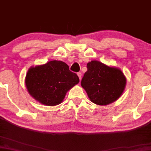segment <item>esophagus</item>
Wrapping results in <instances>:
<instances>
[{
    "instance_id": "34e87169",
    "label": "esophagus",
    "mask_w": 151,
    "mask_h": 151,
    "mask_svg": "<svg viewBox=\"0 0 151 151\" xmlns=\"http://www.w3.org/2000/svg\"><path fill=\"white\" fill-rule=\"evenodd\" d=\"M77 75L79 78V80L81 81V72H79V73H77Z\"/></svg>"
}]
</instances>
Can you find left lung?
Here are the masks:
<instances>
[{"mask_svg": "<svg viewBox=\"0 0 151 151\" xmlns=\"http://www.w3.org/2000/svg\"><path fill=\"white\" fill-rule=\"evenodd\" d=\"M87 68L81 85L92 103L98 106L109 105L122 96L126 78L119 68L96 60L88 63Z\"/></svg>", "mask_w": 151, "mask_h": 151, "instance_id": "left-lung-1", "label": "left lung"}]
</instances>
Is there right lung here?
<instances>
[{"instance_id": "add662e5", "label": "right lung", "mask_w": 151, "mask_h": 151, "mask_svg": "<svg viewBox=\"0 0 151 151\" xmlns=\"http://www.w3.org/2000/svg\"><path fill=\"white\" fill-rule=\"evenodd\" d=\"M77 74L61 61H48L32 66L27 70L25 83L28 92L39 103L47 106L62 103L68 90L79 83Z\"/></svg>"}]
</instances>
